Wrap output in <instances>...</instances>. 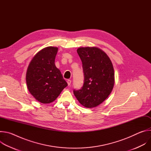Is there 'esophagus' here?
<instances>
[{
    "label": "esophagus",
    "instance_id": "esophagus-1",
    "mask_svg": "<svg viewBox=\"0 0 151 151\" xmlns=\"http://www.w3.org/2000/svg\"><path fill=\"white\" fill-rule=\"evenodd\" d=\"M71 82H72L71 80H69V79L67 81V82H68V85H70L71 84Z\"/></svg>",
    "mask_w": 151,
    "mask_h": 151
}]
</instances>
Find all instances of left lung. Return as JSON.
<instances>
[{
	"label": "left lung",
	"instance_id": "left-lung-1",
	"mask_svg": "<svg viewBox=\"0 0 151 151\" xmlns=\"http://www.w3.org/2000/svg\"><path fill=\"white\" fill-rule=\"evenodd\" d=\"M77 52L82 63L84 82L73 94L82 106L93 108L111 93L115 83L114 67L109 57L99 48L81 47Z\"/></svg>",
	"mask_w": 151,
	"mask_h": 151
}]
</instances>
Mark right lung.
<instances>
[{
  "label": "right lung",
  "instance_id": "obj_1",
  "mask_svg": "<svg viewBox=\"0 0 151 151\" xmlns=\"http://www.w3.org/2000/svg\"><path fill=\"white\" fill-rule=\"evenodd\" d=\"M58 48L48 47L32 58L26 73L27 88L36 100L50 103L60 95L68 83L55 65Z\"/></svg>",
  "mask_w": 151,
  "mask_h": 151
}]
</instances>
